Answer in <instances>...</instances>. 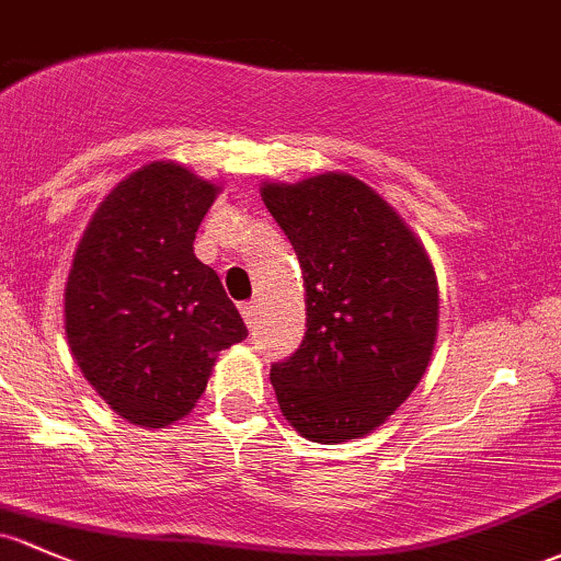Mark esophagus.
Returning <instances> with one entry per match:
<instances>
[{
	"instance_id": "esophagus-1",
	"label": "esophagus",
	"mask_w": 561,
	"mask_h": 561,
	"mask_svg": "<svg viewBox=\"0 0 561 561\" xmlns=\"http://www.w3.org/2000/svg\"><path fill=\"white\" fill-rule=\"evenodd\" d=\"M256 310H259L256 302H243V305H240V312H243V321L249 323V327H254V323H256Z\"/></svg>"
}]
</instances>
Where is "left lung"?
<instances>
[{
    "mask_svg": "<svg viewBox=\"0 0 561 561\" xmlns=\"http://www.w3.org/2000/svg\"><path fill=\"white\" fill-rule=\"evenodd\" d=\"M262 201L305 275L307 331L270 369L283 417L305 438L371 433L409 399L436 345L438 286L423 243L347 173L264 184Z\"/></svg>",
    "mask_w": 561,
    "mask_h": 561,
    "instance_id": "obj_1",
    "label": "left lung"
}]
</instances>
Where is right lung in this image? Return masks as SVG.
Listing matches in <instances>:
<instances>
[{
  "mask_svg": "<svg viewBox=\"0 0 561 561\" xmlns=\"http://www.w3.org/2000/svg\"><path fill=\"white\" fill-rule=\"evenodd\" d=\"M219 186L176 162H149L90 219L64 291L66 340L119 417L165 427L195 407L216 353L245 340L195 232Z\"/></svg>",
  "mask_w": 561,
  "mask_h": 561,
  "instance_id": "obj_1",
  "label": "right lung"
}]
</instances>
